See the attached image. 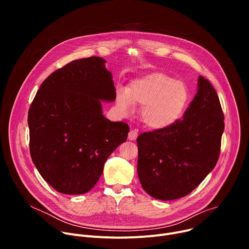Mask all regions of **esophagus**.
<instances>
[{
    "label": "esophagus",
    "instance_id": "obj_1",
    "mask_svg": "<svg viewBox=\"0 0 249 249\" xmlns=\"http://www.w3.org/2000/svg\"><path fill=\"white\" fill-rule=\"evenodd\" d=\"M138 137V131L137 130H131L128 134V139L130 141H135Z\"/></svg>",
    "mask_w": 249,
    "mask_h": 249
}]
</instances>
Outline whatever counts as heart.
Instances as JSON below:
<instances>
[{"label": "heart", "mask_w": 249, "mask_h": 249, "mask_svg": "<svg viewBox=\"0 0 249 249\" xmlns=\"http://www.w3.org/2000/svg\"><path fill=\"white\" fill-rule=\"evenodd\" d=\"M188 87L161 72L133 80L126 90L117 93V104L124 110L142 107L143 122L151 129H166L178 121L190 102Z\"/></svg>", "instance_id": "1"}]
</instances>
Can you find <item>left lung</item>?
Segmentation results:
<instances>
[{
  "label": "left lung",
  "mask_w": 249,
  "mask_h": 249,
  "mask_svg": "<svg viewBox=\"0 0 249 249\" xmlns=\"http://www.w3.org/2000/svg\"><path fill=\"white\" fill-rule=\"evenodd\" d=\"M225 129L219 96L198 78V90L182 120L137 138L138 175L143 189L159 200L188 195L215 167Z\"/></svg>",
  "instance_id": "8db88e82"
}]
</instances>
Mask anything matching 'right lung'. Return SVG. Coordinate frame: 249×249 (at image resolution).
Listing matches in <instances>:
<instances>
[{
	"label": "right lung",
	"instance_id": "right-lung-1",
	"mask_svg": "<svg viewBox=\"0 0 249 249\" xmlns=\"http://www.w3.org/2000/svg\"><path fill=\"white\" fill-rule=\"evenodd\" d=\"M105 60L70 62L40 86L28 110L31 160L56 191H89L115 149L127 140L129 126L102 115L101 101H113L116 89Z\"/></svg>",
	"mask_w": 249,
	"mask_h": 249
}]
</instances>
